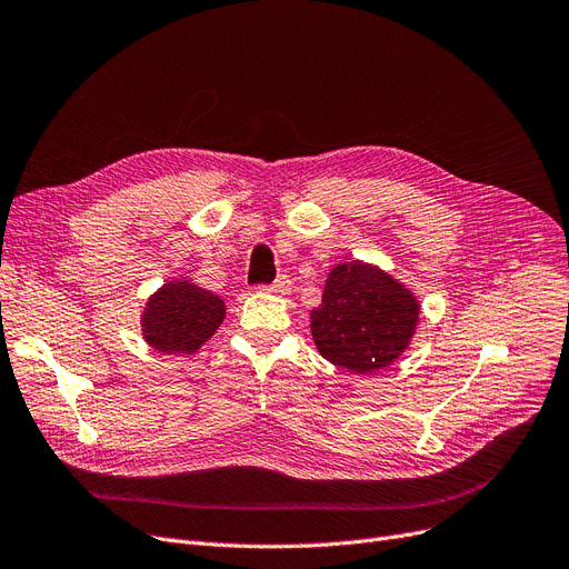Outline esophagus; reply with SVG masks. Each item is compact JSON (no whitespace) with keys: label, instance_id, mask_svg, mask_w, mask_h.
Here are the masks:
<instances>
[{"label":"esophagus","instance_id":"1","mask_svg":"<svg viewBox=\"0 0 569 569\" xmlns=\"http://www.w3.org/2000/svg\"><path fill=\"white\" fill-rule=\"evenodd\" d=\"M262 290H269V292H273V296H288V292H290V279L286 277V273H281V277L273 281V283L262 286Z\"/></svg>","mask_w":569,"mask_h":569}]
</instances>
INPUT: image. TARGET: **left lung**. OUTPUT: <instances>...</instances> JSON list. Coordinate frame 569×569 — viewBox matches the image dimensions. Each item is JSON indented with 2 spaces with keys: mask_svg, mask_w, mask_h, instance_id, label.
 I'll return each mask as SVG.
<instances>
[{
  "mask_svg": "<svg viewBox=\"0 0 569 569\" xmlns=\"http://www.w3.org/2000/svg\"><path fill=\"white\" fill-rule=\"evenodd\" d=\"M309 317L323 359L366 375L387 368L408 349L419 305L387 271L353 260L328 273L323 300Z\"/></svg>",
  "mask_w": 569,
  "mask_h": 569,
  "instance_id": "1",
  "label": "left lung"
}]
</instances>
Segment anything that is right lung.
Listing matches in <instances>:
<instances>
[{"label": "right lung", "instance_id": "right-lung-1", "mask_svg": "<svg viewBox=\"0 0 569 569\" xmlns=\"http://www.w3.org/2000/svg\"><path fill=\"white\" fill-rule=\"evenodd\" d=\"M224 319V302L189 281H171L147 300L142 335L163 353H192L213 338Z\"/></svg>", "mask_w": 569, "mask_h": 569}]
</instances>
